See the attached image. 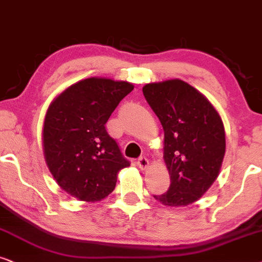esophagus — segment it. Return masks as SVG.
I'll return each instance as SVG.
<instances>
[{
  "label": "esophagus",
  "mask_w": 262,
  "mask_h": 262,
  "mask_svg": "<svg viewBox=\"0 0 262 262\" xmlns=\"http://www.w3.org/2000/svg\"><path fill=\"white\" fill-rule=\"evenodd\" d=\"M137 163H138V166L140 167V169H142V170L146 169V167L148 166V159L146 158L145 156L139 157V158H138V162H137Z\"/></svg>",
  "instance_id": "obj_1"
}]
</instances>
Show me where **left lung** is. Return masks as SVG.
Segmentation results:
<instances>
[{
	"label": "left lung",
	"mask_w": 262,
	"mask_h": 262,
	"mask_svg": "<svg viewBox=\"0 0 262 262\" xmlns=\"http://www.w3.org/2000/svg\"><path fill=\"white\" fill-rule=\"evenodd\" d=\"M164 129V160L170 173L165 193L153 195L166 206H187L206 193L225 155L222 118L194 87L182 80L147 83L142 89Z\"/></svg>",
	"instance_id": "8db88e82"
}]
</instances>
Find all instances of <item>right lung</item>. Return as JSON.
Wrapping results in <instances>:
<instances>
[{"label":"right lung","mask_w":262,"mask_h":262,"mask_svg":"<svg viewBox=\"0 0 262 262\" xmlns=\"http://www.w3.org/2000/svg\"><path fill=\"white\" fill-rule=\"evenodd\" d=\"M132 83L90 78L51 103L44 122L45 160L62 189L82 201H99L115 189L117 173L130 165L105 123Z\"/></svg>","instance_id":"obj_1"}]
</instances>
